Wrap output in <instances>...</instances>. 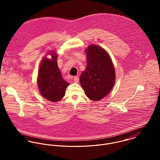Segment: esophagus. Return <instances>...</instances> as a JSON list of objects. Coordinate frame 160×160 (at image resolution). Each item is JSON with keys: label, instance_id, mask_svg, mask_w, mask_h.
<instances>
[{"label": "esophagus", "instance_id": "1", "mask_svg": "<svg viewBox=\"0 0 160 160\" xmlns=\"http://www.w3.org/2000/svg\"><path fill=\"white\" fill-rule=\"evenodd\" d=\"M73 80H74V82L78 83V82H79V78L78 77H74Z\"/></svg>", "mask_w": 160, "mask_h": 160}]
</instances>
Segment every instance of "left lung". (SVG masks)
<instances>
[{"label":"left lung","instance_id":"8db88e82","mask_svg":"<svg viewBox=\"0 0 160 160\" xmlns=\"http://www.w3.org/2000/svg\"><path fill=\"white\" fill-rule=\"evenodd\" d=\"M87 67L80 76V83L91 100L98 101L112 91L115 81V71L108 53L97 45L86 50Z\"/></svg>","mask_w":160,"mask_h":160}]
</instances>
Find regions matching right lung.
I'll return each mask as SVG.
<instances>
[{
  "mask_svg": "<svg viewBox=\"0 0 160 160\" xmlns=\"http://www.w3.org/2000/svg\"><path fill=\"white\" fill-rule=\"evenodd\" d=\"M52 52L50 53L52 60L45 57L41 63L38 85L42 97L50 102H56L65 96L69 83L63 79L58 67L57 55Z\"/></svg>",
  "mask_w": 160,
  "mask_h": 160,
  "instance_id": "add662e5",
  "label": "right lung"
}]
</instances>
